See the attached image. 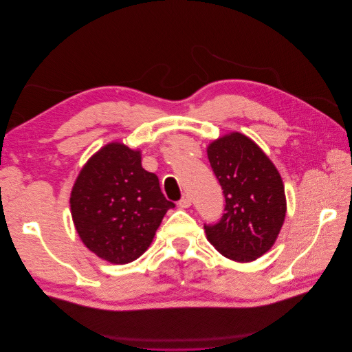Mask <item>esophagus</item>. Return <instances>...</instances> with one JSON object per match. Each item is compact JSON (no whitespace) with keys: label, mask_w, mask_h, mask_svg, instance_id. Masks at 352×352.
Returning a JSON list of instances; mask_svg holds the SVG:
<instances>
[{"label":"esophagus","mask_w":352,"mask_h":352,"mask_svg":"<svg viewBox=\"0 0 352 352\" xmlns=\"http://www.w3.org/2000/svg\"><path fill=\"white\" fill-rule=\"evenodd\" d=\"M190 204H192V199H190L189 195H184L182 198H180V201H179V207L180 208H188V207H190Z\"/></svg>","instance_id":"obj_1"}]
</instances>
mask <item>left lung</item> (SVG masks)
I'll use <instances>...</instances> for the list:
<instances>
[{"label":"left lung","mask_w":352,"mask_h":352,"mask_svg":"<svg viewBox=\"0 0 352 352\" xmlns=\"http://www.w3.org/2000/svg\"><path fill=\"white\" fill-rule=\"evenodd\" d=\"M207 155L226 201L216 225H204L207 239L229 260H257L273 247L286 216L278 168L257 144L239 132L212 141Z\"/></svg>","instance_id":"1"}]
</instances>
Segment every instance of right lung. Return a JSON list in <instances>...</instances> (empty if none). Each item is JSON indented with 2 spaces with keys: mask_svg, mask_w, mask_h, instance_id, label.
Listing matches in <instances>:
<instances>
[{
  "mask_svg": "<svg viewBox=\"0 0 352 352\" xmlns=\"http://www.w3.org/2000/svg\"><path fill=\"white\" fill-rule=\"evenodd\" d=\"M158 177L141 164V151L111 142L95 153L73 185L72 219L79 238L113 264L136 260L150 247L168 208Z\"/></svg>",
  "mask_w": 352,
  "mask_h": 352,
  "instance_id": "1",
  "label": "right lung"
}]
</instances>
